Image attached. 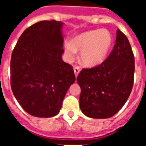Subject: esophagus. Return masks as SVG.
Listing matches in <instances>:
<instances>
[{"instance_id": "1", "label": "esophagus", "mask_w": 146, "mask_h": 146, "mask_svg": "<svg viewBox=\"0 0 146 146\" xmlns=\"http://www.w3.org/2000/svg\"><path fill=\"white\" fill-rule=\"evenodd\" d=\"M73 70H74V73H75L76 76H77L78 74L80 73V66H74L73 68Z\"/></svg>"}]
</instances>
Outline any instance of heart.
Instances as JSON below:
<instances>
[{"instance_id":"1","label":"heart","mask_w":146,"mask_h":146,"mask_svg":"<svg viewBox=\"0 0 146 146\" xmlns=\"http://www.w3.org/2000/svg\"><path fill=\"white\" fill-rule=\"evenodd\" d=\"M113 43L111 33L107 29H96L81 33L64 44L66 58L73 60L81 50L80 60L84 65L95 66L106 59Z\"/></svg>"}]
</instances>
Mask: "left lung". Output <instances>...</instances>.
Returning a JSON list of instances; mask_svg holds the SVG:
<instances>
[{"label":"left lung","mask_w":146,"mask_h":146,"mask_svg":"<svg viewBox=\"0 0 146 146\" xmlns=\"http://www.w3.org/2000/svg\"><path fill=\"white\" fill-rule=\"evenodd\" d=\"M134 63L129 40L117 29L116 43L108 58L99 66L82 70L76 78L81 88L80 107L85 115L105 119L120 111L131 93Z\"/></svg>","instance_id":"left-lung-1"}]
</instances>
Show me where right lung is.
Returning a JSON list of instances; mask_svg holds the SVG:
<instances>
[{
  "label": "right lung",
  "instance_id": "right-lung-1",
  "mask_svg": "<svg viewBox=\"0 0 146 146\" xmlns=\"http://www.w3.org/2000/svg\"><path fill=\"white\" fill-rule=\"evenodd\" d=\"M63 25L56 20L36 23L24 31L13 50V93L22 108L34 117L57 115L76 80L73 66L61 58Z\"/></svg>",
  "mask_w": 146,
  "mask_h": 146
}]
</instances>
